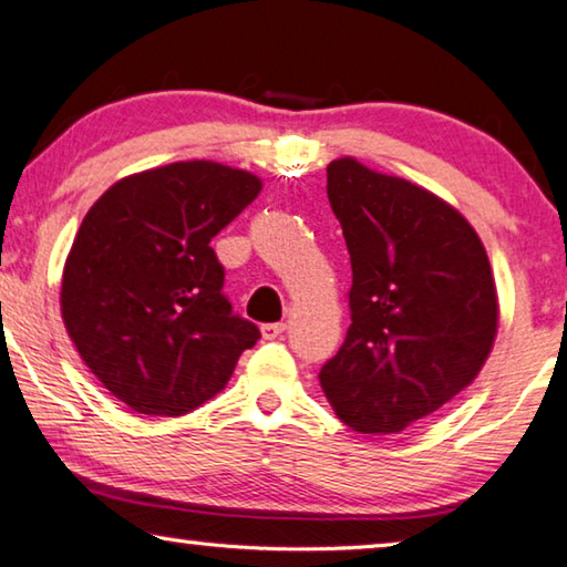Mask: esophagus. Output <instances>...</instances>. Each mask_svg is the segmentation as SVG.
<instances>
[{
  "label": "esophagus",
  "mask_w": 567,
  "mask_h": 567,
  "mask_svg": "<svg viewBox=\"0 0 567 567\" xmlns=\"http://www.w3.org/2000/svg\"><path fill=\"white\" fill-rule=\"evenodd\" d=\"M287 324L285 322H270V324H262V338L265 340H277L280 334L285 332Z\"/></svg>",
  "instance_id": "obj_1"
}]
</instances>
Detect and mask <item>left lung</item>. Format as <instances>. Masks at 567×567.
Here are the masks:
<instances>
[{
    "label": "left lung",
    "instance_id": "obj_1",
    "mask_svg": "<svg viewBox=\"0 0 567 567\" xmlns=\"http://www.w3.org/2000/svg\"><path fill=\"white\" fill-rule=\"evenodd\" d=\"M328 197L350 252L352 324L320 385L348 427L395 435L465 390L491 354V260L455 207L352 157L328 165Z\"/></svg>",
    "mask_w": 567,
    "mask_h": 567
}]
</instances>
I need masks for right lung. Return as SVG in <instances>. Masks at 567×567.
<instances>
[{
    "instance_id": "obj_1",
    "label": "right lung",
    "mask_w": 567,
    "mask_h": 567,
    "mask_svg": "<svg viewBox=\"0 0 567 567\" xmlns=\"http://www.w3.org/2000/svg\"><path fill=\"white\" fill-rule=\"evenodd\" d=\"M260 177L192 159L112 185L82 219L62 275V320L87 368L142 415L215 398L260 330L233 312L213 237Z\"/></svg>"
}]
</instances>
